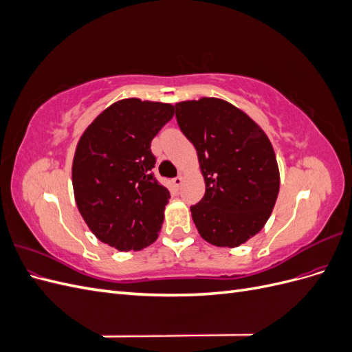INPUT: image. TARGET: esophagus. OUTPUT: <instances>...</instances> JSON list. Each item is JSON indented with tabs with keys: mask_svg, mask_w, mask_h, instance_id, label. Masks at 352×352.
Returning a JSON list of instances; mask_svg holds the SVG:
<instances>
[{
	"mask_svg": "<svg viewBox=\"0 0 352 352\" xmlns=\"http://www.w3.org/2000/svg\"><path fill=\"white\" fill-rule=\"evenodd\" d=\"M172 182H173V185H175L176 188H179L180 185H182V182H184V177H182V176H177V177H175V179L172 180Z\"/></svg>",
	"mask_w": 352,
	"mask_h": 352,
	"instance_id": "34e87169",
	"label": "esophagus"
}]
</instances>
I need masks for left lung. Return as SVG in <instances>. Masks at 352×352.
<instances>
[{
  "instance_id": "obj_1",
  "label": "left lung",
  "mask_w": 352,
  "mask_h": 352,
  "mask_svg": "<svg viewBox=\"0 0 352 352\" xmlns=\"http://www.w3.org/2000/svg\"><path fill=\"white\" fill-rule=\"evenodd\" d=\"M175 107L206 182L204 197L190 207L199 235L214 247H239L264 228L279 195V166L269 136L225 100L202 97Z\"/></svg>"
}]
</instances>
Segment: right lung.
<instances>
[{
    "mask_svg": "<svg viewBox=\"0 0 352 352\" xmlns=\"http://www.w3.org/2000/svg\"><path fill=\"white\" fill-rule=\"evenodd\" d=\"M175 105L124 98L101 111L74 151L72 184L78 210L101 242L141 251L155 242L170 194L154 179L151 141Z\"/></svg>",
    "mask_w": 352,
    "mask_h": 352,
    "instance_id": "add662e5",
    "label": "right lung"
}]
</instances>
